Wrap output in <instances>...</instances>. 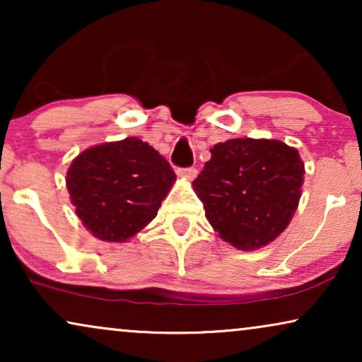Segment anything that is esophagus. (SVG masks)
Segmentation results:
<instances>
[{"instance_id":"esophagus-1","label":"esophagus","mask_w":362,"mask_h":362,"mask_svg":"<svg viewBox=\"0 0 362 362\" xmlns=\"http://www.w3.org/2000/svg\"><path fill=\"white\" fill-rule=\"evenodd\" d=\"M196 175H197L196 168H181V170H177V176L185 177V180H187V181L194 180Z\"/></svg>"}]
</instances>
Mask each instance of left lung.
<instances>
[{"mask_svg": "<svg viewBox=\"0 0 362 362\" xmlns=\"http://www.w3.org/2000/svg\"><path fill=\"white\" fill-rule=\"evenodd\" d=\"M303 175L296 148L280 140L234 138L211 148V160L192 187L221 239L249 252L269 245L288 227Z\"/></svg>", "mask_w": 362, "mask_h": 362, "instance_id": "8db88e82", "label": "left lung"}]
</instances>
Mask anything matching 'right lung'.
Segmentation results:
<instances>
[{
  "label": "right lung",
  "mask_w": 362,
  "mask_h": 362,
  "mask_svg": "<svg viewBox=\"0 0 362 362\" xmlns=\"http://www.w3.org/2000/svg\"><path fill=\"white\" fill-rule=\"evenodd\" d=\"M175 181L170 163L135 136L87 148L66 176L83 227L113 244L128 242L155 219Z\"/></svg>",
  "instance_id": "1"
}]
</instances>
